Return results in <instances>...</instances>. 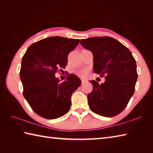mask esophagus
<instances>
[{
  "label": "esophagus",
  "instance_id": "obj_1",
  "mask_svg": "<svg viewBox=\"0 0 153 153\" xmlns=\"http://www.w3.org/2000/svg\"><path fill=\"white\" fill-rule=\"evenodd\" d=\"M86 82V80L85 79H82V83H84Z\"/></svg>",
  "mask_w": 153,
  "mask_h": 153
}]
</instances>
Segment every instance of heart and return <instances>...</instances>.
I'll return each instance as SVG.
<instances>
[{
    "label": "heart",
    "mask_w": 153,
    "mask_h": 153,
    "mask_svg": "<svg viewBox=\"0 0 153 153\" xmlns=\"http://www.w3.org/2000/svg\"><path fill=\"white\" fill-rule=\"evenodd\" d=\"M85 74H86L85 70H82V71H80V72H79V75H80V76H83Z\"/></svg>",
    "instance_id": "heart-1"
}]
</instances>
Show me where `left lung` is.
<instances>
[{
	"label": "left lung",
	"mask_w": 153,
	"mask_h": 153,
	"mask_svg": "<svg viewBox=\"0 0 153 153\" xmlns=\"http://www.w3.org/2000/svg\"><path fill=\"white\" fill-rule=\"evenodd\" d=\"M80 43L93 54L94 73L105 83L90 81L93 91L87 95L89 108L97 114L113 117L121 113L134 95L137 79V65L128 48L110 37H94Z\"/></svg>",
	"instance_id": "left-lung-1"
}]
</instances>
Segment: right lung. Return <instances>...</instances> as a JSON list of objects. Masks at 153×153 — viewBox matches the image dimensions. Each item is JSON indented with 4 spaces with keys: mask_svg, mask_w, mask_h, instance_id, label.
Here are the masks:
<instances>
[{
    "mask_svg": "<svg viewBox=\"0 0 153 153\" xmlns=\"http://www.w3.org/2000/svg\"><path fill=\"white\" fill-rule=\"evenodd\" d=\"M79 39L50 37L30 45L22 58L20 79L23 95L33 111L42 118L56 119L69 111L71 96L82 84L70 74L60 82L55 74L65 68L68 56Z\"/></svg>",
    "mask_w": 153,
    "mask_h": 153,
    "instance_id": "obj_1",
    "label": "right lung"
}]
</instances>
